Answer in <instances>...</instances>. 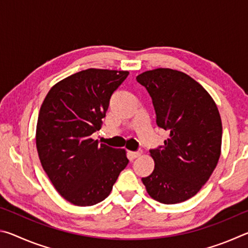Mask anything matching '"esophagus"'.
<instances>
[{
  "label": "esophagus",
  "instance_id": "34e87169",
  "mask_svg": "<svg viewBox=\"0 0 248 248\" xmlns=\"http://www.w3.org/2000/svg\"><path fill=\"white\" fill-rule=\"evenodd\" d=\"M141 154H142V152H140V151H138V152H132V151H128V156L131 159L139 157Z\"/></svg>",
  "mask_w": 248,
  "mask_h": 248
}]
</instances>
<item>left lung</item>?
<instances>
[{"mask_svg":"<svg viewBox=\"0 0 248 248\" xmlns=\"http://www.w3.org/2000/svg\"><path fill=\"white\" fill-rule=\"evenodd\" d=\"M137 81L152 97L157 127L170 133L164 145L150 151L154 170L142 183L158 202H183L201 189L219 162V109L202 85L180 71H145Z\"/></svg>","mask_w":248,"mask_h":248,"instance_id":"1","label":"left lung"}]
</instances>
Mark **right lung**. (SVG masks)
I'll use <instances>...</instances> for the list:
<instances>
[{"label": "right lung", "instance_id": "obj_1", "mask_svg": "<svg viewBox=\"0 0 248 248\" xmlns=\"http://www.w3.org/2000/svg\"><path fill=\"white\" fill-rule=\"evenodd\" d=\"M128 71L87 69L61 79L41 105L36 146L56 190L74 205L89 207L107 198L128 165L124 149L98 143L109 99Z\"/></svg>", "mask_w": 248, "mask_h": 248}]
</instances>
